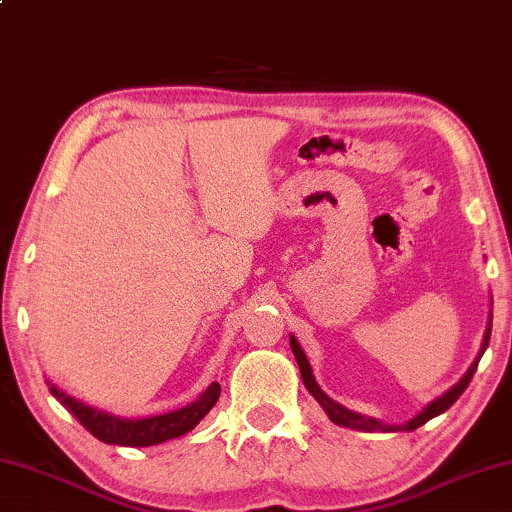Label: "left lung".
<instances>
[{"mask_svg":"<svg viewBox=\"0 0 512 512\" xmlns=\"http://www.w3.org/2000/svg\"><path fill=\"white\" fill-rule=\"evenodd\" d=\"M490 331H492V322H490V326H488V333H485L483 351H485V347H488V342H490ZM290 347H292V354H295V358H297V365H299V372H301V379H304L306 390L311 392V395H313L317 401H320V406L326 410V415H329V420L335 422V424H340V426H351V429H360V431H383V433H385V431H415V429H420L422 424L433 420L435 415L445 413V410H447L449 406L456 404V399H458L460 395H463L465 388L469 385V381H472L476 367H479V358H476V363H474L472 367H469V372L463 376V379H460L449 392H445V395H442L440 399L431 401V404L426 406V408L422 410V413L415 417V420H410V422H406V424H392V426H388V424H381V422L372 420V417H363V415H358V413H351V410H347L345 406L335 404L333 399L326 397L320 385L315 383L311 363H308L304 349L299 347V342L295 340V335H290Z\"/></svg>","mask_w":512,"mask_h":512,"instance_id":"left-lung-1","label":"left lung"}]
</instances>
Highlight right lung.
Wrapping results in <instances>:
<instances>
[{
	"label": "right lung",
	"mask_w": 512,
	"mask_h": 512,
	"mask_svg": "<svg viewBox=\"0 0 512 512\" xmlns=\"http://www.w3.org/2000/svg\"><path fill=\"white\" fill-rule=\"evenodd\" d=\"M49 390L97 440L106 442V445L122 447H152L161 445L165 440L179 438V435L195 429L201 417L215 406L217 397H220V383H211L197 401H192L190 406L181 410H174V413L147 417V420H122V417L79 404V401L67 397L65 392L56 390L54 385Z\"/></svg>",
	"instance_id": "obj_1"
}]
</instances>
